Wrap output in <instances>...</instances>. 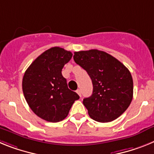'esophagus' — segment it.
Returning a JSON list of instances; mask_svg holds the SVG:
<instances>
[{"label": "esophagus", "mask_w": 154, "mask_h": 154, "mask_svg": "<svg viewBox=\"0 0 154 154\" xmlns=\"http://www.w3.org/2000/svg\"><path fill=\"white\" fill-rule=\"evenodd\" d=\"M76 92H77V93L79 94V96H80V97H81L82 96V93H81V90H80V89H77V90H76Z\"/></svg>", "instance_id": "34e87169"}]
</instances>
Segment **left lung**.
<instances>
[{"instance_id": "8db88e82", "label": "left lung", "mask_w": 154, "mask_h": 154, "mask_svg": "<svg viewBox=\"0 0 154 154\" xmlns=\"http://www.w3.org/2000/svg\"><path fill=\"white\" fill-rule=\"evenodd\" d=\"M74 61L85 69L93 85L83 99L89 116L100 123L117 119L133 99V82L127 68L108 53L97 49L74 52Z\"/></svg>"}]
</instances>
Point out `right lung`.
<instances>
[{"instance_id": "obj_1", "label": "right lung", "mask_w": 154, "mask_h": 154, "mask_svg": "<svg viewBox=\"0 0 154 154\" xmlns=\"http://www.w3.org/2000/svg\"><path fill=\"white\" fill-rule=\"evenodd\" d=\"M72 53L53 47L39 55L28 68L22 80L23 93L31 110L42 119L57 123L65 119L74 102L79 99L68 88L62 75Z\"/></svg>"}]
</instances>
